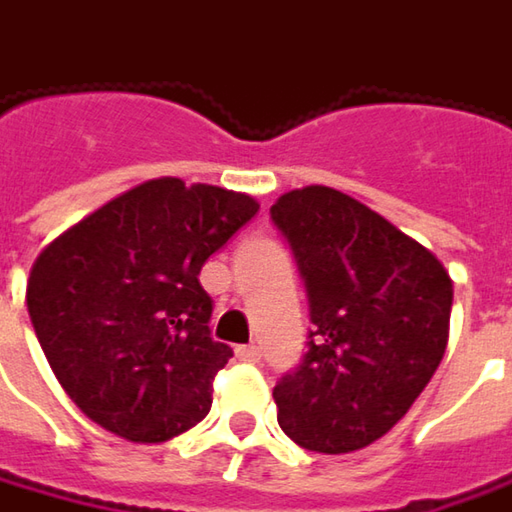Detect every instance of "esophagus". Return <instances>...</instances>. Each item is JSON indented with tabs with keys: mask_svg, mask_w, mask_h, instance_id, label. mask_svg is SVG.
<instances>
[{
	"mask_svg": "<svg viewBox=\"0 0 512 512\" xmlns=\"http://www.w3.org/2000/svg\"><path fill=\"white\" fill-rule=\"evenodd\" d=\"M237 358H240V361H249V364H257V361H260V346H237Z\"/></svg>",
	"mask_w": 512,
	"mask_h": 512,
	"instance_id": "obj_1",
	"label": "esophagus"
}]
</instances>
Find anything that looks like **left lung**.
Segmentation results:
<instances>
[{
  "label": "left lung",
  "mask_w": 512,
  "mask_h": 512,
  "mask_svg": "<svg viewBox=\"0 0 512 512\" xmlns=\"http://www.w3.org/2000/svg\"><path fill=\"white\" fill-rule=\"evenodd\" d=\"M309 300L306 355L275 387L278 424L315 453L389 433L444 358L453 280L433 252L326 186L269 209Z\"/></svg>",
  "instance_id": "obj_1"
}]
</instances>
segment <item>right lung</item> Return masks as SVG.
<instances>
[{"mask_svg": "<svg viewBox=\"0 0 512 512\" xmlns=\"http://www.w3.org/2000/svg\"><path fill=\"white\" fill-rule=\"evenodd\" d=\"M257 209L246 194L163 177L105 203L36 257L28 315L91 421L157 444L209 415L232 346L212 338L214 303L197 275Z\"/></svg>", "mask_w": 512, "mask_h": 512, "instance_id": "1", "label": "right lung"}]
</instances>
